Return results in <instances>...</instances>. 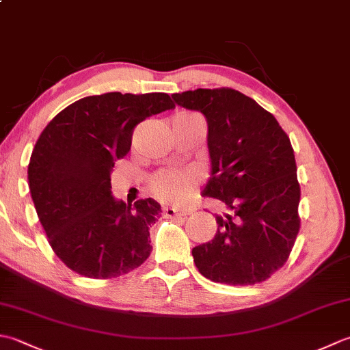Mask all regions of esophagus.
<instances>
[{
    "mask_svg": "<svg viewBox=\"0 0 350 350\" xmlns=\"http://www.w3.org/2000/svg\"><path fill=\"white\" fill-rule=\"evenodd\" d=\"M162 213H163V217H167V218H183L188 215L185 211L174 209V207H163Z\"/></svg>",
    "mask_w": 350,
    "mask_h": 350,
    "instance_id": "1",
    "label": "esophagus"
}]
</instances>
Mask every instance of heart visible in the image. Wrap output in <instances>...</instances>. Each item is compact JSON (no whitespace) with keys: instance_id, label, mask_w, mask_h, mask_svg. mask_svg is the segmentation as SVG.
Listing matches in <instances>:
<instances>
[{"instance_id":"1","label":"heart","mask_w":350,"mask_h":350,"mask_svg":"<svg viewBox=\"0 0 350 350\" xmlns=\"http://www.w3.org/2000/svg\"><path fill=\"white\" fill-rule=\"evenodd\" d=\"M202 120L197 114H179L173 118L174 124ZM198 180L191 174H179L173 171H158L147 182L148 192L162 203L180 204L187 202L197 189Z\"/></svg>"}]
</instances>
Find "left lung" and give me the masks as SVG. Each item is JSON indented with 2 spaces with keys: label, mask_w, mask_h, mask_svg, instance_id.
<instances>
[{
  "label": "left lung",
  "mask_w": 350,
  "mask_h": 350,
  "mask_svg": "<svg viewBox=\"0 0 350 350\" xmlns=\"http://www.w3.org/2000/svg\"><path fill=\"white\" fill-rule=\"evenodd\" d=\"M207 120L212 177L203 196L218 200L211 242L192 250L202 275L230 286L263 282L286 265L301 228L293 147L269 111L233 88L171 94Z\"/></svg>",
  "instance_id": "left-lung-1"
}]
</instances>
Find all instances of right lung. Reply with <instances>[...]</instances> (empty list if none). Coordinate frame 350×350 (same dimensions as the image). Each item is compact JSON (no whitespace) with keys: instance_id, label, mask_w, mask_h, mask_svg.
Instances as JSON below:
<instances>
[{"instance_id":"add662e5","label":"right lung","mask_w":350,"mask_h":350,"mask_svg":"<svg viewBox=\"0 0 350 350\" xmlns=\"http://www.w3.org/2000/svg\"><path fill=\"white\" fill-rule=\"evenodd\" d=\"M174 107L167 93L88 96L42 131L28 163L29 192L52 251L73 272L117 278L150 256L159 203L117 202L109 176L131 150L135 126Z\"/></svg>"}]
</instances>
